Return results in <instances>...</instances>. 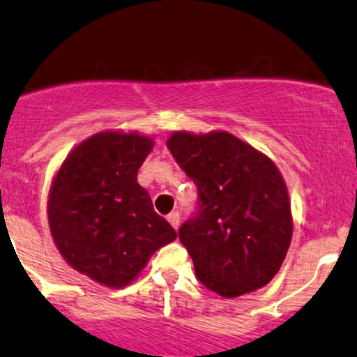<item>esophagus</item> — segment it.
Instances as JSON below:
<instances>
[{"label": "esophagus", "instance_id": "obj_1", "mask_svg": "<svg viewBox=\"0 0 357 357\" xmlns=\"http://www.w3.org/2000/svg\"><path fill=\"white\" fill-rule=\"evenodd\" d=\"M179 220H181V216H179L178 211H173V213H169V215H167V221H169L171 227H173L174 230H178Z\"/></svg>", "mask_w": 357, "mask_h": 357}]
</instances>
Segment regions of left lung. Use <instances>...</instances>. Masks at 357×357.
Wrapping results in <instances>:
<instances>
[{
    "mask_svg": "<svg viewBox=\"0 0 357 357\" xmlns=\"http://www.w3.org/2000/svg\"><path fill=\"white\" fill-rule=\"evenodd\" d=\"M166 144L198 188L196 213L179 228L198 280L227 298L267 285L292 240L277 166L230 132H174Z\"/></svg>",
    "mask_w": 357,
    "mask_h": 357,
    "instance_id": "obj_1",
    "label": "left lung"
}]
</instances>
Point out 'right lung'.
Wrapping results in <instances>:
<instances>
[{"label": "right lung", "instance_id": "add662e5", "mask_svg": "<svg viewBox=\"0 0 357 357\" xmlns=\"http://www.w3.org/2000/svg\"><path fill=\"white\" fill-rule=\"evenodd\" d=\"M153 146L136 132H99L67 155L52 183L48 223L56 248L102 285H129L178 236L137 183Z\"/></svg>", "mask_w": 357, "mask_h": 357}]
</instances>
